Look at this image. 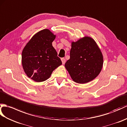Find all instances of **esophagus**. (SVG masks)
Masks as SVG:
<instances>
[{"label": "esophagus", "instance_id": "esophagus-1", "mask_svg": "<svg viewBox=\"0 0 127 127\" xmlns=\"http://www.w3.org/2000/svg\"><path fill=\"white\" fill-rule=\"evenodd\" d=\"M61 61H62V62L63 64H64L65 63L66 60H65V58H61Z\"/></svg>", "mask_w": 127, "mask_h": 127}]
</instances>
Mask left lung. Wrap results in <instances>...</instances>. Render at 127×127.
<instances>
[{"mask_svg":"<svg viewBox=\"0 0 127 127\" xmlns=\"http://www.w3.org/2000/svg\"><path fill=\"white\" fill-rule=\"evenodd\" d=\"M70 56L65 67L76 83H88L101 71L103 57L98 46L91 37L84 36L76 42H72Z\"/></svg>","mask_w":127,"mask_h":127,"instance_id":"8db88e82","label":"left lung"}]
</instances>
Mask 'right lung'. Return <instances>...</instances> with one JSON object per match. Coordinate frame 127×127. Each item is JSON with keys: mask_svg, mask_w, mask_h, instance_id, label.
<instances>
[{"mask_svg": "<svg viewBox=\"0 0 127 127\" xmlns=\"http://www.w3.org/2000/svg\"><path fill=\"white\" fill-rule=\"evenodd\" d=\"M55 38L49 29H44L35 34L23 50V68L28 77L35 82L47 80L62 64L52 44Z\"/></svg>", "mask_w": 127, "mask_h": 127, "instance_id": "1", "label": "right lung"}]
</instances>
